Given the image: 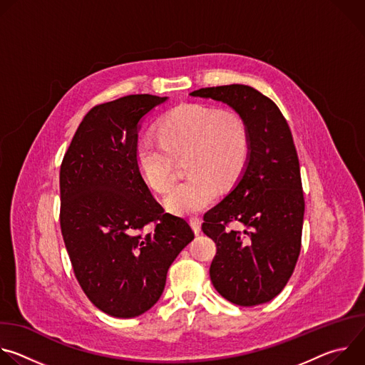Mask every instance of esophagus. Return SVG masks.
Segmentation results:
<instances>
[{"label":"esophagus","instance_id":"1","mask_svg":"<svg viewBox=\"0 0 365 365\" xmlns=\"http://www.w3.org/2000/svg\"><path fill=\"white\" fill-rule=\"evenodd\" d=\"M190 225H192L195 234H199V232H200V220H199L197 217H192V218H190Z\"/></svg>","mask_w":365,"mask_h":365}]
</instances>
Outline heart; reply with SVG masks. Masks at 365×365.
<instances>
[{"mask_svg": "<svg viewBox=\"0 0 365 365\" xmlns=\"http://www.w3.org/2000/svg\"><path fill=\"white\" fill-rule=\"evenodd\" d=\"M159 137H144L135 148L137 166L147 185L168 192L175 182V158L186 159L187 179L166 197L169 210L196 214L242 175L251 150L245 120L234 111L203 103H180L159 124Z\"/></svg>", "mask_w": 365, "mask_h": 365, "instance_id": "1", "label": "heart"}]
</instances>
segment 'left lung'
Masks as SVG:
<instances>
[{
  "mask_svg": "<svg viewBox=\"0 0 365 365\" xmlns=\"http://www.w3.org/2000/svg\"><path fill=\"white\" fill-rule=\"evenodd\" d=\"M190 95L227 103L245 120L251 138L238 182L203 217L202 231L217 244L211 282L235 304L270 302L289 282L302 244L304 199L292 131L276 103L251 86L202 88Z\"/></svg>",
  "mask_w": 365,
  "mask_h": 365,
  "instance_id": "left-lung-1",
  "label": "left lung"
}]
</instances>
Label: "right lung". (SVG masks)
<instances>
[{"mask_svg":"<svg viewBox=\"0 0 365 365\" xmlns=\"http://www.w3.org/2000/svg\"><path fill=\"white\" fill-rule=\"evenodd\" d=\"M165 101L141 93L93 107L61 166V230L75 276L115 318H135L160 299L195 237L187 221L165 212L137 166L140 121Z\"/></svg>","mask_w":365,"mask_h":365,"instance_id":"right-lung-1","label":"right lung"}]
</instances>
